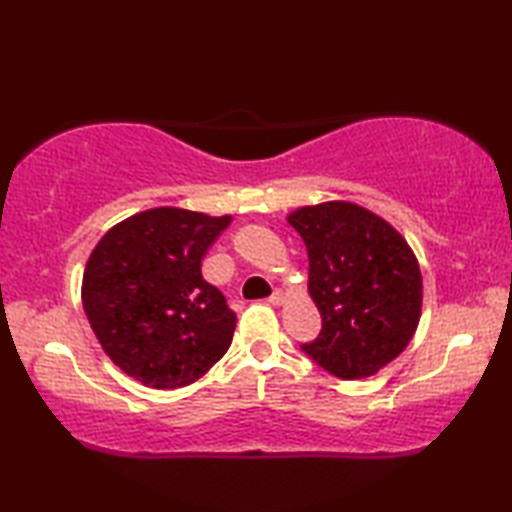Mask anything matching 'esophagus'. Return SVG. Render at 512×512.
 Wrapping results in <instances>:
<instances>
[{"instance_id":"obj_1","label":"esophagus","mask_w":512,"mask_h":512,"mask_svg":"<svg viewBox=\"0 0 512 512\" xmlns=\"http://www.w3.org/2000/svg\"><path fill=\"white\" fill-rule=\"evenodd\" d=\"M282 302H284V293L280 291V289H275L273 293H271V298H268V305H282Z\"/></svg>"}]
</instances>
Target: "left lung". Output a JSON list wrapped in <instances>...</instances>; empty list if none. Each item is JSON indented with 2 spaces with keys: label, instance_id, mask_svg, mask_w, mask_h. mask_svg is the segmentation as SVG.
<instances>
[{
  "label": "left lung",
  "instance_id": "8db88e82",
  "mask_svg": "<svg viewBox=\"0 0 512 512\" xmlns=\"http://www.w3.org/2000/svg\"><path fill=\"white\" fill-rule=\"evenodd\" d=\"M309 255V293L323 329L300 350L339 379L375 375L413 339L422 275L393 225L366 207L332 201L289 216Z\"/></svg>",
  "mask_w": 512,
  "mask_h": 512
}]
</instances>
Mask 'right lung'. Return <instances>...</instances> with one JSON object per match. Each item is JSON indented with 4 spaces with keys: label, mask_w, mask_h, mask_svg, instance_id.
I'll return each mask as SVG.
<instances>
[{
    "label": "right lung",
    "mask_w": 512,
    "mask_h": 512,
    "mask_svg": "<svg viewBox=\"0 0 512 512\" xmlns=\"http://www.w3.org/2000/svg\"><path fill=\"white\" fill-rule=\"evenodd\" d=\"M228 223L155 207L117 223L92 250L83 309L115 366L144 386L192 384L228 352L237 316L201 273Z\"/></svg>",
    "instance_id": "obj_1"
}]
</instances>
